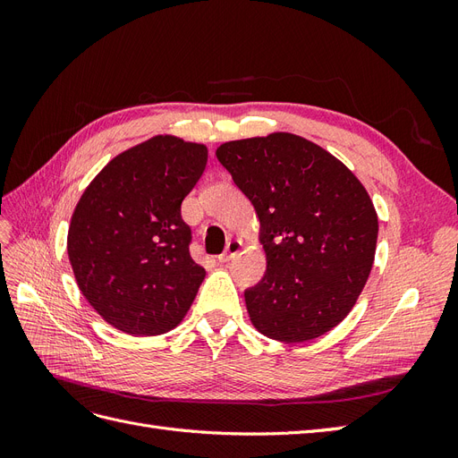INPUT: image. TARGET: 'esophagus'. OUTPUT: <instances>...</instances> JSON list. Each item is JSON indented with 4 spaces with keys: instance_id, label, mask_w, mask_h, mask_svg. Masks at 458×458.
<instances>
[{
    "instance_id": "obj_1",
    "label": "esophagus",
    "mask_w": 458,
    "mask_h": 458,
    "mask_svg": "<svg viewBox=\"0 0 458 458\" xmlns=\"http://www.w3.org/2000/svg\"><path fill=\"white\" fill-rule=\"evenodd\" d=\"M241 248H242V242H241V241H237V239L229 241V242H227V248H225V252L221 254L217 259H219L221 263H227V261H231L234 256H237V254L241 252Z\"/></svg>"
}]
</instances>
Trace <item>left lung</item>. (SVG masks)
Masks as SVG:
<instances>
[{"label":"left lung","mask_w":458,"mask_h":458,"mask_svg":"<svg viewBox=\"0 0 458 458\" xmlns=\"http://www.w3.org/2000/svg\"><path fill=\"white\" fill-rule=\"evenodd\" d=\"M216 157L259 219L263 279L244 290L252 325L279 342H308L352 311L369 279L378 216L345 165L294 133L229 141Z\"/></svg>","instance_id":"left-lung-1"}]
</instances>
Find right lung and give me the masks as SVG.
I'll return each mask as SVG.
<instances>
[{"label":"right lung","instance_id":"right-lung-1","mask_svg":"<svg viewBox=\"0 0 458 458\" xmlns=\"http://www.w3.org/2000/svg\"><path fill=\"white\" fill-rule=\"evenodd\" d=\"M206 162L204 145L157 135L110 160L76 204L66 242L76 283L126 335L175 328L204 281L182 202Z\"/></svg>","mask_w":458,"mask_h":458}]
</instances>
